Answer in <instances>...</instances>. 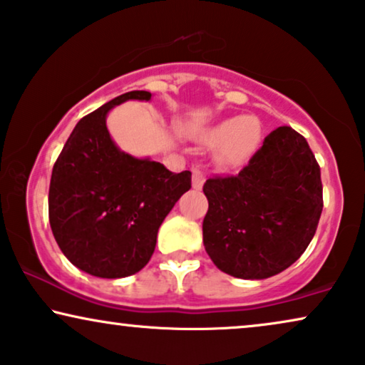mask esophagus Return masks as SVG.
Instances as JSON below:
<instances>
[{"instance_id": "obj_1", "label": "esophagus", "mask_w": 365, "mask_h": 365, "mask_svg": "<svg viewBox=\"0 0 365 365\" xmlns=\"http://www.w3.org/2000/svg\"><path fill=\"white\" fill-rule=\"evenodd\" d=\"M204 182H205V177H204V173L200 172V168H193V172H192V187L195 188V190H200V188L204 187Z\"/></svg>"}]
</instances>
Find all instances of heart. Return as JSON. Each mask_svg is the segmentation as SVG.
<instances>
[{
    "label": "heart",
    "mask_w": 365,
    "mask_h": 365,
    "mask_svg": "<svg viewBox=\"0 0 365 365\" xmlns=\"http://www.w3.org/2000/svg\"><path fill=\"white\" fill-rule=\"evenodd\" d=\"M262 126L256 116H234L212 124L197 133L202 145L215 146V163L222 168L242 165L255 155L261 143Z\"/></svg>",
    "instance_id": "heart-1"
}]
</instances>
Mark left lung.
I'll return each mask as SVG.
<instances>
[{
  "label": "left lung",
  "instance_id": "8db88e82",
  "mask_svg": "<svg viewBox=\"0 0 365 365\" xmlns=\"http://www.w3.org/2000/svg\"><path fill=\"white\" fill-rule=\"evenodd\" d=\"M204 246L220 271L266 279L305 252L320 220V167L305 138L274 129L236 177L209 178Z\"/></svg>",
  "mask_w": 365,
  "mask_h": 365
}]
</instances>
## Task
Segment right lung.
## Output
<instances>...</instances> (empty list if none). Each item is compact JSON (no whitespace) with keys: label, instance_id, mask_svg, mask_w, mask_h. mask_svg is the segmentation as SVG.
I'll use <instances>...</instances> for the list:
<instances>
[{"label":"right lung","instance_id":"obj_1","mask_svg":"<svg viewBox=\"0 0 365 365\" xmlns=\"http://www.w3.org/2000/svg\"><path fill=\"white\" fill-rule=\"evenodd\" d=\"M126 101H151L146 91L118 96L76 124L55 161L48 219L63 256L87 274L126 278L148 264L158 229L192 173L119 150L108 114Z\"/></svg>","mask_w":365,"mask_h":365}]
</instances>
